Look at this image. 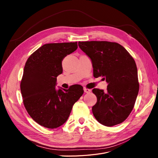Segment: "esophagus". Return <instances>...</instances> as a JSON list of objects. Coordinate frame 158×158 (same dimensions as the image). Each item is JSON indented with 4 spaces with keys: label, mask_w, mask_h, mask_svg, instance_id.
Listing matches in <instances>:
<instances>
[{
    "label": "esophagus",
    "mask_w": 158,
    "mask_h": 158,
    "mask_svg": "<svg viewBox=\"0 0 158 158\" xmlns=\"http://www.w3.org/2000/svg\"><path fill=\"white\" fill-rule=\"evenodd\" d=\"M84 91L85 93H87V94L91 92V89H88V88H84Z\"/></svg>",
    "instance_id": "34e87169"
}]
</instances>
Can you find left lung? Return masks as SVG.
Returning a JSON list of instances; mask_svg holds the SVG:
<instances>
[{
  "label": "left lung",
  "mask_w": 158,
  "mask_h": 158,
  "mask_svg": "<svg viewBox=\"0 0 158 158\" xmlns=\"http://www.w3.org/2000/svg\"><path fill=\"white\" fill-rule=\"evenodd\" d=\"M80 48L92 60L94 76H103L107 92L94 88L97 103L92 107L95 118L112 127L125 121L135 106L139 91L136 64L120 44L109 41H79Z\"/></svg>",
  "instance_id": "obj_1"
}]
</instances>
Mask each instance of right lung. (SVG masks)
Listing matches in <instances>:
<instances>
[{"label": "right lung", "mask_w": 158, "mask_h": 158, "mask_svg": "<svg viewBox=\"0 0 158 158\" xmlns=\"http://www.w3.org/2000/svg\"><path fill=\"white\" fill-rule=\"evenodd\" d=\"M78 48L77 42L47 44L27 59L20 82L23 103L30 116L41 126L55 128L67 121L74 104L84 94L80 85L56 89L63 73L62 61Z\"/></svg>", "instance_id": "add662e5"}]
</instances>
